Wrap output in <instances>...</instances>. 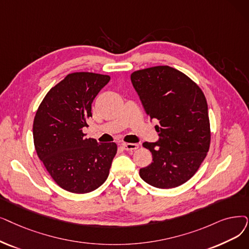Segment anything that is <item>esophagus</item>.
Returning a JSON list of instances; mask_svg holds the SVG:
<instances>
[{"mask_svg": "<svg viewBox=\"0 0 249 249\" xmlns=\"http://www.w3.org/2000/svg\"><path fill=\"white\" fill-rule=\"evenodd\" d=\"M122 146L125 150H135L139 145L137 143H123Z\"/></svg>", "mask_w": 249, "mask_h": 249, "instance_id": "esophagus-1", "label": "esophagus"}]
</instances>
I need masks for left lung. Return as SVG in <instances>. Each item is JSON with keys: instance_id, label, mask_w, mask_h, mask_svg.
Masks as SVG:
<instances>
[{"instance_id": "obj_1", "label": "left lung", "mask_w": 249, "mask_h": 249, "mask_svg": "<svg viewBox=\"0 0 249 249\" xmlns=\"http://www.w3.org/2000/svg\"><path fill=\"white\" fill-rule=\"evenodd\" d=\"M131 82L159 133L143 142L153 161L139 170L147 184L174 188L188 181L207 157L211 142L208 104L202 90L184 73L156 66L131 74Z\"/></svg>"}]
</instances>
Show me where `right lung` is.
Instances as JSON below:
<instances>
[{"label": "right lung", "instance_id": "1", "mask_svg": "<svg viewBox=\"0 0 249 249\" xmlns=\"http://www.w3.org/2000/svg\"><path fill=\"white\" fill-rule=\"evenodd\" d=\"M110 76L89 72L68 74L42 100L34 121L36 154L63 189L88 193L109 176L117 153L115 142L85 138L83 127L91 117V104Z\"/></svg>", "mask_w": 249, "mask_h": 249}]
</instances>
